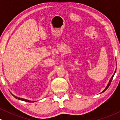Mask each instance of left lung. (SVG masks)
I'll list each match as a JSON object with an SVG mask.
<instances>
[{
    "instance_id": "left-lung-1",
    "label": "left lung",
    "mask_w": 120,
    "mask_h": 120,
    "mask_svg": "<svg viewBox=\"0 0 120 120\" xmlns=\"http://www.w3.org/2000/svg\"><path fill=\"white\" fill-rule=\"evenodd\" d=\"M116 71H115V72H114V74H113V75H112V77H111V79H110V80H109V82L108 84V85H107V87H106V88H105V89H104V91H102V92H101V93H103V92H104V91H105V90H107V88H108V87H109V86H110V84H111V83L112 80V79H113V76H114V74H115Z\"/></svg>"
}]
</instances>
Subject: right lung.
Returning a JSON list of instances; mask_svg holds the SVG:
<instances>
[{"label":"right lung","mask_w":120,"mask_h":120,"mask_svg":"<svg viewBox=\"0 0 120 120\" xmlns=\"http://www.w3.org/2000/svg\"><path fill=\"white\" fill-rule=\"evenodd\" d=\"M13 96L15 97V98H16V99H17L18 100H22V101H27V102H29V103H33V102H36L34 101H30V100H26V99H23V98H18V97L17 96H15V95H12Z\"/></svg>","instance_id":"add662e5"}]
</instances>
